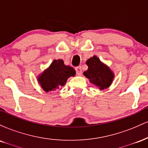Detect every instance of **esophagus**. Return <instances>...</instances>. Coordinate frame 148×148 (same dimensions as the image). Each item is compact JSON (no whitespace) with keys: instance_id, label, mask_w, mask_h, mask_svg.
Returning a JSON list of instances; mask_svg holds the SVG:
<instances>
[{"instance_id":"obj_1","label":"esophagus","mask_w":148,"mask_h":148,"mask_svg":"<svg viewBox=\"0 0 148 148\" xmlns=\"http://www.w3.org/2000/svg\"><path fill=\"white\" fill-rule=\"evenodd\" d=\"M75 69H76V74H77V75H79V76H81V73H82V69H81V66L76 67Z\"/></svg>"}]
</instances>
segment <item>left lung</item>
Here are the masks:
<instances>
[{
    "label": "left lung",
    "mask_w": 148,
    "mask_h": 148,
    "mask_svg": "<svg viewBox=\"0 0 148 148\" xmlns=\"http://www.w3.org/2000/svg\"><path fill=\"white\" fill-rule=\"evenodd\" d=\"M86 64L88 69L84 72V75L89 79L90 82L99 88L100 90L111 86L114 79V74L96 56L88 59Z\"/></svg>",
    "instance_id": "left-lung-1"
}]
</instances>
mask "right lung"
Returning <instances> with one entry per match:
<instances>
[{
    "instance_id": "1",
    "label": "right lung",
    "mask_w": 148,
    "mask_h": 148,
    "mask_svg": "<svg viewBox=\"0 0 148 148\" xmlns=\"http://www.w3.org/2000/svg\"><path fill=\"white\" fill-rule=\"evenodd\" d=\"M76 71L64 64L63 60H54L50 66L38 76V82L45 92L55 90L64 86L68 78L74 76Z\"/></svg>"
}]
</instances>
